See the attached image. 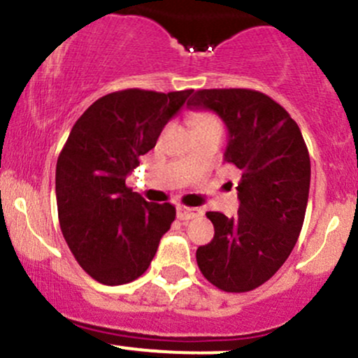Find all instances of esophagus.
<instances>
[{"label":"esophagus","instance_id":"obj_1","mask_svg":"<svg viewBox=\"0 0 358 358\" xmlns=\"http://www.w3.org/2000/svg\"><path fill=\"white\" fill-rule=\"evenodd\" d=\"M176 215H178L180 220H192L195 217L202 215V210L200 208H193V207H185V205H180L176 208Z\"/></svg>","mask_w":358,"mask_h":358}]
</instances>
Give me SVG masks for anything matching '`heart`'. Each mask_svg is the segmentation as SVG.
Listing matches in <instances>:
<instances>
[{"instance_id": "obj_1", "label": "heart", "mask_w": 358, "mask_h": 358, "mask_svg": "<svg viewBox=\"0 0 358 358\" xmlns=\"http://www.w3.org/2000/svg\"><path fill=\"white\" fill-rule=\"evenodd\" d=\"M193 129L205 131V129H217L222 131L220 119L212 113H199L193 116Z\"/></svg>"}]
</instances>
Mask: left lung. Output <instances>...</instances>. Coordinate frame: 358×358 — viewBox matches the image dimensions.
I'll return each mask as SVG.
<instances>
[{"label": "left lung", "instance_id": "left-lung-1", "mask_svg": "<svg viewBox=\"0 0 358 358\" xmlns=\"http://www.w3.org/2000/svg\"><path fill=\"white\" fill-rule=\"evenodd\" d=\"M215 110L229 129L225 163L241 171L239 212H207L213 239L196 249L203 278L227 293L264 285L301 232L310 193V155L287 110L252 89H202L188 101Z\"/></svg>", "mask_w": 358, "mask_h": 358}]
</instances>
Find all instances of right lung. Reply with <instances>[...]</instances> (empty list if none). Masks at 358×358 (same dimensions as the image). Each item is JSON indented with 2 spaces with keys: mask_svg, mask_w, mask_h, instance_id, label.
I'll return each mask as SVG.
<instances>
[{
  "mask_svg": "<svg viewBox=\"0 0 358 358\" xmlns=\"http://www.w3.org/2000/svg\"><path fill=\"white\" fill-rule=\"evenodd\" d=\"M192 94L110 92L77 119L62 148L55 171L62 234L80 268L102 285L141 276L175 220V205L146 202L126 176Z\"/></svg>",
  "mask_w": 358,
  "mask_h": 358,
  "instance_id": "1",
  "label": "right lung"
}]
</instances>
